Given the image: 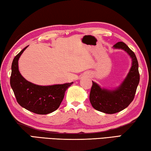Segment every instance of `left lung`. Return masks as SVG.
I'll return each mask as SVG.
<instances>
[{
  "mask_svg": "<svg viewBox=\"0 0 151 151\" xmlns=\"http://www.w3.org/2000/svg\"><path fill=\"white\" fill-rule=\"evenodd\" d=\"M114 47L127 51L132 58V65L127 78L117 90L111 92L101 89L92 81L90 93L91 104L96 110L106 114L117 113L128 107L134 100L140 81L138 63L134 53L124 42H118Z\"/></svg>",
  "mask_w": 151,
  "mask_h": 151,
  "instance_id": "1",
  "label": "left lung"
}]
</instances>
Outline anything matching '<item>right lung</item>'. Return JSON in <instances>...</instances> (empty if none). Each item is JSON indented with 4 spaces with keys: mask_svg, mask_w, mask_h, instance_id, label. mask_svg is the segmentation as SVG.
<instances>
[{
    "mask_svg": "<svg viewBox=\"0 0 151 151\" xmlns=\"http://www.w3.org/2000/svg\"><path fill=\"white\" fill-rule=\"evenodd\" d=\"M25 47L14 57L11 66L10 83L20 106L37 114H47L60 106L67 89L73 82L49 86L35 85L27 81L19 71L18 60Z\"/></svg>",
    "mask_w": 151,
    "mask_h": 151,
    "instance_id": "1",
    "label": "right lung"
}]
</instances>
